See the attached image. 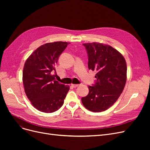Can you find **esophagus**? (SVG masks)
Here are the masks:
<instances>
[{
  "label": "esophagus",
  "mask_w": 150,
  "mask_h": 150,
  "mask_svg": "<svg viewBox=\"0 0 150 150\" xmlns=\"http://www.w3.org/2000/svg\"><path fill=\"white\" fill-rule=\"evenodd\" d=\"M71 86H72V87H73V88H77L79 85L78 84H71Z\"/></svg>",
  "instance_id": "1"
}]
</instances>
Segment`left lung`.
<instances>
[{
    "label": "left lung",
    "mask_w": 150,
    "mask_h": 150,
    "mask_svg": "<svg viewBox=\"0 0 150 150\" xmlns=\"http://www.w3.org/2000/svg\"><path fill=\"white\" fill-rule=\"evenodd\" d=\"M87 51L89 69L96 71V78L88 86L89 93L81 101L87 110L104 111L115 104L124 89L127 66L124 57L108 45L83 44Z\"/></svg>",
    "instance_id": "obj_1"
}]
</instances>
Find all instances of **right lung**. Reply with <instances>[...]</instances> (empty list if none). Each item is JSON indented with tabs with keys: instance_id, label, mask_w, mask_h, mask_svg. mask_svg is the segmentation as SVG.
I'll list each match as a JSON object with an SVG mask.
<instances>
[{
	"instance_id": "add662e5",
	"label": "right lung",
	"mask_w": 150,
	"mask_h": 150,
	"mask_svg": "<svg viewBox=\"0 0 150 150\" xmlns=\"http://www.w3.org/2000/svg\"><path fill=\"white\" fill-rule=\"evenodd\" d=\"M69 43L45 44L35 50L26 60L22 73L25 93L33 106L47 113L57 111L64 103L69 86L55 80L59 57Z\"/></svg>"
}]
</instances>
